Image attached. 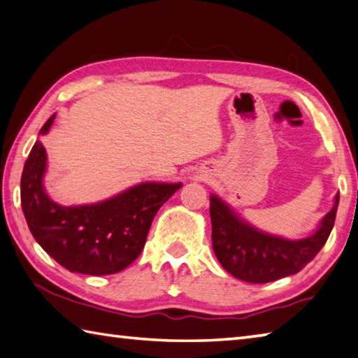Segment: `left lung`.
<instances>
[{
    "label": "left lung",
    "mask_w": 358,
    "mask_h": 358,
    "mask_svg": "<svg viewBox=\"0 0 358 358\" xmlns=\"http://www.w3.org/2000/svg\"><path fill=\"white\" fill-rule=\"evenodd\" d=\"M340 195L318 231L303 241H287L264 234L237 219L220 199H209L213 248L222 267L245 282L265 284L295 275L324 247L334 228Z\"/></svg>",
    "instance_id": "obj_1"
}]
</instances>
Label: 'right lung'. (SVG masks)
Wrapping results in <instances>:
<instances>
[{
	"label": "right lung",
	"instance_id": "right-lung-1",
	"mask_svg": "<svg viewBox=\"0 0 358 358\" xmlns=\"http://www.w3.org/2000/svg\"><path fill=\"white\" fill-rule=\"evenodd\" d=\"M51 116L40 133H48ZM46 152L34 144L21 173V208L34 239L62 267L103 276L127 268L141 255L152 220L181 183H143L97 205L60 206L45 194Z\"/></svg>",
	"mask_w": 358,
	"mask_h": 358
}]
</instances>
